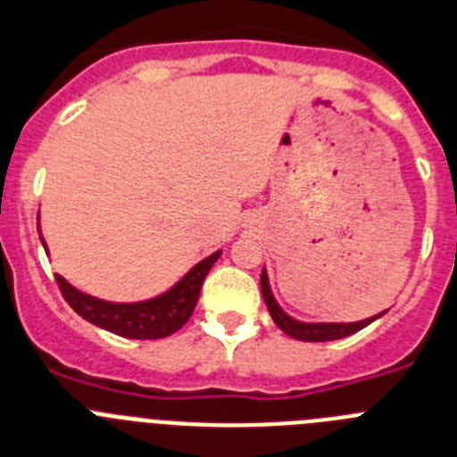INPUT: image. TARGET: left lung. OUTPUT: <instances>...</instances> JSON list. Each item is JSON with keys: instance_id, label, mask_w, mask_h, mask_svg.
I'll list each match as a JSON object with an SVG mask.
<instances>
[{"instance_id": "obj_1", "label": "left lung", "mask_w": 457, "mask_h": 457, "mask_svg": "<svg viewBox=\"0 0 457 457\" xmlns=\"http://www.w3.org/2000/svg\"><path fill=\"white\" fill-rule=\"evenodd\" d=\"M262 295H264V303H266V307H269L270 316H273L275 326H278L282 332H287L289 337H294V339H298V341L344 339V337L355 335L357 330L367 328L369 323H373V320L380 319V316L385 314V312H380V314L371 316V319L355 320V323H305V320H295L294 316H289L285 310H282V307L278 305V300H275L273 291H270L266 269L262 270Z\"/></svg>"}]
</instances>
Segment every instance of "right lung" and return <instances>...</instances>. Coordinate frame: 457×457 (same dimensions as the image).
I'll return each instance as SVG.
<instances>
[{"label":"right lung","mask_w":457,"mask_h":457,"mask_svg":"<svg viewBox=\"0 0 457 457\" xmlns=\"http://www.w3.org/2000/svg\"><path fill=\"white\" fill-rule=\"evenodd\" d=\"M40 241L45 245L43 237H40ZM45 253H47V245H45ZM219 257L220 250H216L207 259L193 266L178 285L170 287L166 294L157 295V298L141 300V303H109V300H100L96 295H88L84 291L75 289L59 273H56V282H59L63 298L68 300V305L81 319L93 323V326L104 328V330L113 332V335L127 337V339H162V337L178 332L191 319L204 278H207L209 269H212L213 262Z\"/></svg>","instance_id":"obj_1"}]
</instances>
